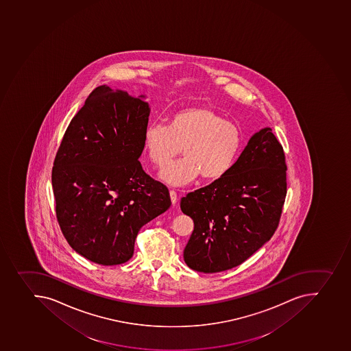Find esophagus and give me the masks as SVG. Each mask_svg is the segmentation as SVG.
I'll list each match as a JSON object with an SVG mask.
<instances>
[{
    "label": "esophagus",
    "instance_id": "obj_1",
    "mask_svg": "<svg viewBox=\"0 0 351 351\" xmlns=\"http://www.w3.org/2000/svg\"><path fill=\"white\" fill-rule=\"evenodd\" d=\"M170 197H171V202H172V205L176 206L177 205L178 202V193L176 190H170Z\"/></svg>",
    "mask_w": 351,
    "mask_h": 351
}]
</instances>
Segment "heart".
<instances>
[{
  "label": "heart",
  "instance_id": "heart-1",
  "mask_svg": "<svg viewBox=\"0 0 351 351\" xmlns=\"http://www.w3.org/2000/svg\"><path fill=\"white\" fill-rule=\"evenodd\" d=\"M143 145L156 167H165L182 147L184 158L167 165L161 178L172 186H184L199 176L206 181L225 177L243 149L244 134L214 108L196 106L174 111L167 126L149 123Z\"/></svg>",
  "mask_w": 351,
  "mask_h": 351
}]
</instances>
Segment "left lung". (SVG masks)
Wrapping results in <instances>:
<instances>
[{
  "mask_svg": "<svg viewBox=\"0 0 351 351\" xmlns=\"http://www.w3.org/2000/svg\"><path fill=\"white\" fill-rule=\"evenodd\" d=\"M286 171L284 149L265 127L225 177L184 197L181 210L195 223L184 251L186 265L205 274L224 271L270 240L286 199Z\"/></svg>",
  "mask_w": 351,
  "mask_h": 351,
  "instance_id": "1",
  "label": "left lung"
}]
</instances>
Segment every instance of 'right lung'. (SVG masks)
<instances>
[{
	"mask_svg": "<svg viewBox=\"0 0 351 351\" xmlns=\"http://www.w3.org/2000/svg\"><path fill=\"white\" fill-rule=\"evenodd\" d=\"M142 98L95 88L55 156L57 221L71 247L98 265L127 263L143 225L171 205L167 186L138 161L149 116Z\"/></svg>",
	"mask_w": 351,
	"mask_h": 351,
	"instance_id": "right-lung-1",
	"label": "right lung"
}]
</instances>
